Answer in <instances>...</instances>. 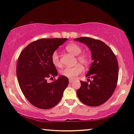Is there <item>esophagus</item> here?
<instances>
[{"mask_svg":"<svg viewBox=\"0 0 134 134\" xmlns=\"http://www.w3.org/2000/svg\"><path fill=\"white\" fill-rule=\"evenodd\" d=\"M69 83H72V82H73V80H69Z\"/></svg>","mask_w":134,"mask_h":134,"instance_id":"1","label":"esophagus"}]
</instances>
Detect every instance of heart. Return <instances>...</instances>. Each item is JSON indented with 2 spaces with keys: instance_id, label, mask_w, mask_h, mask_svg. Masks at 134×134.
<instances>
[{
  "instance_id": "b5f03b06",
  "label": "heart",
  "mask_w": 134,
  "mask_h": 134,
  "mask_svg": "<svg viewBox=\"0 0 134 134\" xmlns=\"http://www.w3.org/2000/svg\"><path fill=\"white\" fill-rule=\"evenodd\" d=\"M66 49L68 52L71 53V54L77 56L76 60V63H79L84 67H87L91 63V58L87 54H81L82 52V47L76 43H71L66 46ZM52 63L57 68L62 67V63L60 61L59 55L57 51L53 52L51 56ZM80 64L75 65L73 67H66L62 69L60 71V74L62 76L66 77L70 79H74L79 75L83 72V67Z\"/></svg>"
}]
</instances>
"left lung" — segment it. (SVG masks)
I'll return each mask as SVG.
<instances>
[{"instance_id":"8db88e82","label":"left lung","mask_w":134,"mask_h":134,"mask_svg":"<svg viewBox=\"0 0 134 134\" xmlns=\"http://www.w3.org/2000/svg\"><path fill=\"white\" fill-rule=\"evenodd\" d=\"M85 44L91 52L93 60L87 77H91L90 83L81 81L77 95L82 103L96 107L109 99L116 87L118 79V65L112 50L99 40L88 37L75 38Z\"/></svg>"}]
</instances>
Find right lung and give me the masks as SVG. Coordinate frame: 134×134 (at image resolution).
Here are the masks:
<instances>
[{
	"instance_id": "1",
	"label": "right lung",
	"mask_w": 134,
	"mask_h": 134,
	"mask_svg": "<svg viewBox=\"0 0 134 134\" xmlns=\"http://www.w3.org/2000/svg\"><path fill=\"white\" fill-rule=\"evenodd\" d=\"M67 40L42 38L29 44L19 55L16 67L18 83L24 96L35 107H54L68 85V79L63 76L51 83L47 82V78L58 75L51 60L52 54Z\"/></svg>"
}]
</instances>
